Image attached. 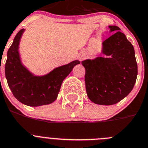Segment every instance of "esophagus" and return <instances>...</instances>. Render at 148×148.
<instances>
[{"mask_svg":"<svg viewBox=\"0 0 148 148\" xmlns=\"http://www.w3.org/2000/svg\"><path fill=\"white\" fill-rule=\"evenodd\" d=\"M84 58H85V57H84V56H81V57L79 58V59L80 60H82Z\"/></svg>","mask_w":148,"mask_h":148,"instance_id":"34e87169","label":"esophagus"}]
</instances>
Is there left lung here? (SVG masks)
Masks as SVG:
<instances>
[{"label": "left lung", "mask_w": 148, "mask_h": 148, "mask_svg": "<svg viewBox=\"0 0 148 148\" xmlns=\"http://www.w3.org/2000/svg\"><path fill=\"white\" fill-rule=\"evenodd\" d=\"M116 31L102 43V52L107 58L98 57L82 62L85 69V88L90 100L100 105H112L130 93L137 77V63L133 45L118 26H109Z\"/></svg>", "instance_id": "1"}]
</instances>
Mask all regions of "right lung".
I'll return each instance as SVG.
<instances>
[{"label":"right lung","mask_w":148,"mask_h":148,"mask_svg":"<svg viewBox=\"0 0 148 148\" xmlns=\"http://www.w3.org/2000/svg\"><path fill=\"white\" fill-rule=\"evenodd\" d=\"M24 29L17 33L7 52L5 65V78L14 96L19 101L30 107L46 105L56 100L63 79L79 64L74 60L60 66L41 77L32 74L23 66L18 52L20 40Z\"/></svg>","instance_id":"1"}]
</instances>
